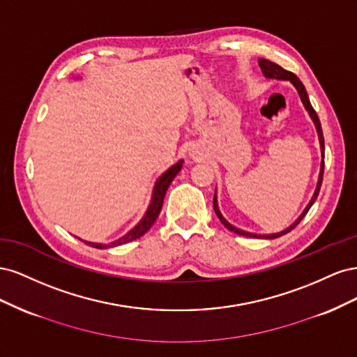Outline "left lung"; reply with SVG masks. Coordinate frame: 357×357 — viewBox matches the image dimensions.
Returning <instances> with one entry per match:
<instances>
[{
	"mask_svg": "<svg viewBox=\"0 0 357 357\" xmlns=\"http://www.w3.org/2000/svg\"><path fill=\"white\" fill-rule=\"evenodd\" d=\"M259 67H261V70H262V73H264V75L266 79H275V80H289L291 84L295 86L296 88V91H298V93H299V96H301V101H302V104H304V107H305V110L308 112V114H310V117L312 119V122H314V125H316V129H317V134H319V142H320V149H321V158L325 159V138H323V132H321V125H320V121H319V116H317V113L314 112V109H312V105H311V102H310V98H308V95H307V91H305V88H304V84H302V82L296 77V75L294 74V73H290V71H287V70H284V68H282L280 66H277V63H274V62H271V61H268V59H259ZM321 159V165H320V174H319V181H317V188H316V190H314V195H312V198H311V201L308 202V205L305 207V210L302 211V214L299 215V218L295 220V223L294 225H290L289 228H286L284 231H282V232H277V234H266V235H259V234H252V232H245V231H243V229H238V228H235V226H232L228 220H226L223 215H222V213H220V210H219V205H218V197H215V193H214V199H213V207H214V211H215V214H218V218H219V220L226 226V228H228L231 232H235V234H238V235H243V236H252V238H268V240H273V238H278V236H282V235H284V234H287V232H290L291 229L295 228V226L305 218V214L308 213V210L311 208V205L314 204V201L317 199V195H319V192H320V186H321V181H323V169H325V160Z\"/></svg>",
	"mask_w": 357,
	"mask_h": 357,
	"instance_id": "obj_1",
	"label": "left lung"
}]
</instances>
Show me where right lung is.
Returning a JSON list of instances; mask_svg holds the SVG:
<instances>
[{"instance_id":"obj_1","label":"right lung","mask_w":357,"mask_h":357,"mask_svg":"<svg viewBox=\"0 0 357 357\" xmlns=\"http://www.w3.org/2000/svg\"><path fill=\"white\" fill-rule=\"evenodd\" d=\"M181 167H183V160H178L177 164L169 167L164 172V174H162L156 180L155 188H153V193H152V201H150V205H149V208L144 214V218L139 220L126 235H123L122 238H119V240L110 243L109 245L101 244V243H91V241H84V243L91 245V247H95V248H107V247L122 245V244H126L129 241H134V240L139 238V236H143L150 228H152V225L156 222L158 215L160 213V208H162V204H164V198H165V193L168 190V186L171 185V181L174 180V177L178 174V171L181 169Z\"/></svg>"}]
</instances>
